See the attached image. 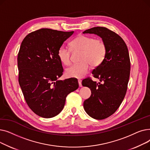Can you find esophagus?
<instances>
[{"mask_svg":"<svg viewBox=\"0 0 150 150\" xmlns=\"http://www.w3.org/2000/svg\"><path fill=\"white\" fill-rule=\"evenodd\" d=\"M78 84H79V86L80 87H82V84H81V83H82V81L81 80H78Z\"/></svg>","mask_w":150,"mask_h":150,"instance_id":"obj_1","label":"esophagus"}]
</instances>
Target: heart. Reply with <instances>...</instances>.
<instances>
[{
  "mask_svg": "<svg viewBox=\"0 0 150 150\" xmlns=\"http://www.w3.org/2000/svg\"><path fill=\"white\" fill-rule=\"evenodd\" d=\"M72 52H81L79 64L71 66L66 69V75L70 78H81L88 72L90 64L96 67L100 65L105 58L106 46L100 39L86 35H79L70 43ZM58 57L64 65L70 63V50L64 46L60 47L58 51Z\"/></svg>",
  "mask_w": 150,
  "mask_h": 150,
  "instance_id": "heart-1",
  "label": "heart"
}]
</instances>
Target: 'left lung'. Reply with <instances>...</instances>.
Listing matches in <instances>:
<instances>
[{
	"mask_svg": "<svg viewBox=\"0 0 150 150\" xmlns=\"http://www.w3.org/2000/svg\"><path fill=\"white\" fill-rule=\"evenodd\" d=\"M83 33L99 36L106 46L104 61L92 72L100 82L89 78L82 81L91 91V97L84 101L85 111L93 119L103 120L117 111L125 98L130 74L129 52L123 39L106 27H93Z\"/></svg>",
	"mask_w": 150,
	"mask_h": 150,
	"instance_id": "left-lung-1",
	"label": "left lung"
}]
</instances>
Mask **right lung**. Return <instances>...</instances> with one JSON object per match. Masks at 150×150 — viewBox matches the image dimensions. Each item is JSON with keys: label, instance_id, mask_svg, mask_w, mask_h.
I'll return each instance as SVG.
<instances>
[{"label": "right lung", "instance_id": "obj_1", "mask_svg": "<svg viewBox=\"0 0 150 150\" xmlns=\"http://www.w3.org/2000/svg\"><path fill=\"white\" fill-rule=\"evenodd\" d=\"M74 32L41 28L29 33L21 43L19 83L28 106L41 117L59 114L67 96L79 86L75 78L58 80L63 72L58 51Z\"/></svg>", "mask_w": 150, "mask_h": 150}]
</instances>
